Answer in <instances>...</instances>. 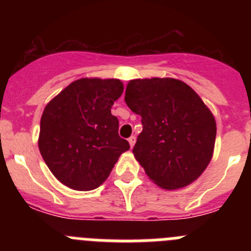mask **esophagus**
I'll return each mask as SVG.
<instances>
[{"instance_id":"esophagus-1","label":"esophagus","mask_w":251,"mask_h":251,"mask_svg":"<svg viewBox=\"0 0 251 251\" xmlns=\"http://www.w3.org/2000/svg\"><path fill=\"white\" fill-rule=\"evenodd\" d=\"M128 143H130L131 148H132V147L135 146V143H136V137H135V136H131V137L128 138Z\"/></svg>"}]
</instances>
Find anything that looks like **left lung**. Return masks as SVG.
I'll use <instances>...</instances> for the list:
<instances>
[{
	"instance_id": "8db88e82",
	"label": "left lung",
	"mask_w": 251,
	"mask_h": 251,
	"mask_svg": "<svg viewBox=\"0 0 251 251\" xmlns=\"http://www.w3.org/2000/svg\"><path fill=\"white\" fill-rule=\"evenodd\" d=\"M125 102L142 118L132 153L149 178L177 189L203 174L214 151L216 123L187 83L170 77L131 80Z\"/></svg>"
}]
</instances>
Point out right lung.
<instances>
[{
    "instance_id": "add662e5",
    "label": "right lung",
    "mask_w": 251,
    "mask_h": 251,
    "mask_svg": "<svg viewBox=\"0 0 251 251\" xmlns=\"http://www.w3.org/2000/svg\"><path fill=\"white\" fill-rule=\"evenodd\" d=\"M120 80L80 78L45 108L39 148L52 174L72 189L92 191L109 176L130 144L119 136L111 105L121 96Z\"/></svg>"
}]
</instances>
